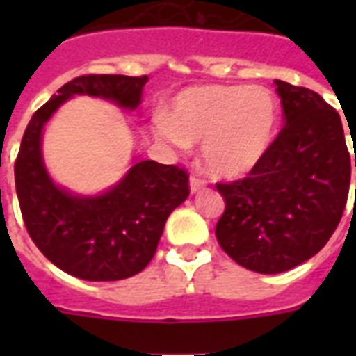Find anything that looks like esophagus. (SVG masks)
Returning a JSON list of instances; mask_svg holds the SVG:
<instances>
[{
    "instance_id": "34e87169",
    "label": "esophagus",
    "mask_w": 356,
    "mask_h": 356,
    "mask_svg": "<svg viewBox=\"0 0 356 356\" xmlns=\"http://www.w3.org/2000/svg\"><path fill=\"white\" fill-rule=\"evenodd\" d=\"M205 186H207V181H203V179L195 177V175L190 177V192H192V194H197V192H201Z\"/></svg>"
}]
</instances>
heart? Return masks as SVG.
<instances>
[{"instance_id": "obj_1", "label": "heart", "mask_w": 356, "mask_h": 356, "mask_svg": "<svg viewBox=\"0 0 356 356\" xmlns=\"http://www.w3.org/2000/svg\"><path fill=\"white\" fill-rule=\"evenodd\" d=\"M281 108L262 86L201 85L179 92L170 118L155 120L156 133L170 144L203 142V164L214 177L236 179L259 166L279 131Z\"/></svg>"}]
</instances>
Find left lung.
Segmentation results:
<instances>
[{"instance_id":"1","label":"left lung","mask_w":356,"mask_h":356,"mask_svg":"<svg viewBox=\"0 0 356 356\" xmlns=\"http://www.w3.org/2000/svg\"><path fill=\"white\" fill-rule=\"evenodd\" d=\"M275 85L284 127L270 153L245 179L216 184L225 200L218 242L234 262L268 275L303 264L329 242L356 168L340 114L309 88Z\"/></svg>"}]
</instances>
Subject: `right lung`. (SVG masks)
Listing matches in <instances>:
<instances>
[{"label":"right lung","mask_w":356,"mask_h":356,"mask_svg":"<svg viewBox=\"0 0 356 356\" xmlns=\"http://www.w3.org/2000/svg\"><path fill=\"white\" fill-rule=\"evenodd\" d=\"M145 83L147 75L75 77L33 114L22 138L14 179L27 233L47 260L85 281H120L149 264L168 216L188 197V175L177 166L134 159L102 194H74L58 186L44 164V127L74 96L102 97L134 111Z\"/></svg>","instance_id":"1"}]
</instances>
